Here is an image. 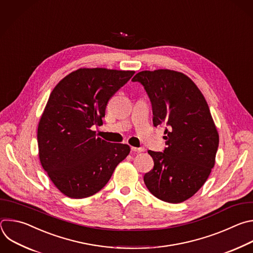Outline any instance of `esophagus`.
Here are the masks:
<instances>
[{
  "instance_id": "obj_1",
  "label": "esophagus",
  "mask_w": 253,
  "mask_h": 253,
  "mask_svg": "<svg viewBox=\"0 0 253 253\" xmlns=\"http://www.w3.org/2000/svg\"><path fill=\"white\" fill-rule=\"evenodd\" d=\"M130 148H131L132 151H134V153H141V151L144 150L143 147H134V146H131Z\"/></svg>"
}]
</instances>
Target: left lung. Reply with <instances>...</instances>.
<instances>
[{
	"instance_id": "1",
	"label": "left lung",
	"mask_w": 253,
	"mask_h": 253,
	"mask_svg": "<svg viewBox=\"0 0 253 253\" xmlns=\"http://www.w3.org/2000/svg\"><path fill=\"white\" fill-rule=\"evenodd\" d=\"M139 82L153 106L154 125L166 122L164 153L148 150L154 169L143 181L156 197L169 204L190 198L209 178L215 164L219 135L207 100L186 75L172 70L142 71Z\"/></svg>"
}]
</instances>
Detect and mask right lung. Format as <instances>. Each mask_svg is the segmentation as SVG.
Returning <instances> with one entry per match:
<instances>
[{
    "label": "right lung",
    "mask_w": 253,
    "mask_h": 253,
    "mask_svg": "<svg viewBox=\"0 0 253 253\" xmlns=\"http://www.w3.org/2000/svg\"><path fill=\"white\" fill-rule=\"evenodd\" d=\"M134 71L81 68L66 76L50 92L38 126L39 157L55 186L71 198L102 189L129 145L97 137L111 97Z\"/></svg>",
    "instance_id": "1"
}]
</instances>
